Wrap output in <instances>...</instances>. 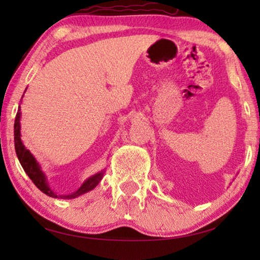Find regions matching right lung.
I'll use <instances>...</instances> for the list:
<instances>
[{
	"instance_id": "obj_1",
	"label": "right lung",
	"mask_w": 260,
	"mask_h": 260,
	"mask_svg": "<svg viewBox=\"0 0 260 260\" xmlns=\"http://www.w3.org/2000/svg\"><path fill=\"white\" fill-rule=\"evenodd\" d=\"M20 117H21L20 107H18V112H17L16 119H15V149H16L17 157H18L20 165L23 166V169L26 172V174L28 175L29 179L32 180V182L39 189H40L43 193H46V195L50 196V197H54V199L71 200V199H76V197L82 195V193H86L88 191L93 190V189L98 186L101 180H102V178H103L105 170L100 171V172L95 173L94 175H91V177L86 179L85 181L82 182L80 188L77 189V190L73 191L72 193H69V195H57V193L50 188L49 183H48L47 177H46L45 172L42 171L40 164H39L38 160L35 159V157L32 155V153H30V151L26 149V147L23 143V141H21Z\"/></svg>"
}]
</instances>
